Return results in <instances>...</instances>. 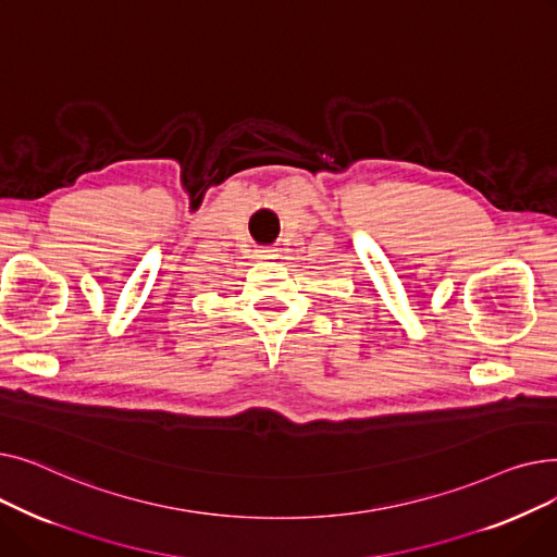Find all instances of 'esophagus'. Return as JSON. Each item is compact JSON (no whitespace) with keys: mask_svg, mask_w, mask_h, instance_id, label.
Wrapping results in <instances>:
<instances>
[{"mask_svg":"<svg viewBox=\"0 0 557 557\" xmlns=\"http://www.w3.org/2000/svg\"><path fill=\"white\" fill-rule=\"evenodd\" d=\"M255 255H257V259H275L277 255H275V248H271V246H259L257 250H255Z\"/></svg>","mask_w":557,"mask_h":557,"instance_id":"esophagus-1","label":"esophagus"}]
</instances>
